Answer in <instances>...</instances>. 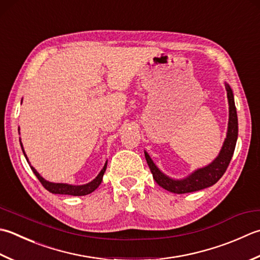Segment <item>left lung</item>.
<instances>
[{"label": "left lung", "instance_id": "1", "mask_svg": "<svg viewBox=\"0 0 260 260\" xmlns=\"http://www.w3.org/2000/svg\"><path fill=\"white\" fill-rule=\"evenodd\" d=\"M225 89L228 93L229 100V124L226 139L223 143L220 153L216 156V159L208 166L197 169L191 175L184 178V179H171L170 177L166 176L164 172L159 170L154 162L152 161L150 155L145 153V159L147 165L150 167V170L153 175L156 184L165 188L166 190L175 192V194H186V192L197 191L204 189L214 184L221 179V177L224 175L229 164L232 159L233 152L236 149V143L238 139V116L237 109L233 99V92L230 85L225 83Z\"/></svg>", "mask_w": 260, "mask_h": 260}]
</instances>
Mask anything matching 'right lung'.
I'll list each match as a JSON object with an SVG mask.
<instances>
[{
	"instance_id": "1",
	"label": "right lung",
	"mask_w": 260,
	"mask_h": 260,
	"mask_svg": "<svg viewBox=\"0 0 260 260\" xmlns=\"http://www.w3.org/2000/svg\"><path fill=\"white\" fill-rule=\"evenodd\" d=\"M20 145H21V149H22L23 154L25 156V159H27V161H28V157H27V155H25V153H24V150H23V146H22V143H21V140H20ZM28 164L30 166V162L29 161H28ZM30 168H31V170H32L34 174L36 175V177L38 178V180L42 182V185L48 191L52 192V194L84 196V195L90 194V192L94 191L96 188L99 187V185L101 184V181H103L104 174H105V171H106V168H107V162L105 164L103 170L99 172V175L96 176L92 181H90V182H88V184H85V185H81V186H74V185H69V184H56V182H49L47 180H45L44 178L38 174L37 170H36L34 167L30 166Z\"/></svg>"
}]
</instances>
